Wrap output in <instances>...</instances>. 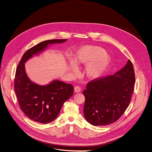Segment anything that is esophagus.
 <instances>
[{
	"label": "esophagus",
	"instance_id": "esophagus-1",
	"mask_svg": "<svg viewBox=\"0 0 152 152\" xmlns=\"http://www.w3.org/2000/svg\"><path fill=\"white\" fill-rule=\"evenodd\" d=\"M74 91L75 93H79L81 91V88L80 86H76L75 88H74Z\"/></svg>",
	"mask_w": 152,
	"mask_h": 152
}]
</instances>
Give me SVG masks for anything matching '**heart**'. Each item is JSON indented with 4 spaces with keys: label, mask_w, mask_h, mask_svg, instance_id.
<instances>
[{
    "label": "heart",
    "mask_w": 152,
    "mask_h": 152,
    "mask_svg": "<svg viewBox=\"0 0 152 152\" xmlns=\"http://www.w3.org/2000/svg\"><path fill=\"white\" fill-rule=\"evenodd\" d=\"M106 55V51L101 48L84 46L76 50L72 62L76 67L87 65L85 71L86 76L90 79H95L104 72L110 63L109 57Z\"/></svg>",
    "instance_id": "b5f03b06"
}]
</instances>
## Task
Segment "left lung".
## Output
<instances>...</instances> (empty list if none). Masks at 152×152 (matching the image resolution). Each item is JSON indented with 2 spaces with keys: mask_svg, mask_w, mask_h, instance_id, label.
<instances>
[{
  "mask_svg": "<svg viewBox=\"0 0 152 152\" xmlns=\"http://www.w3.org/2000/svg\"><path fill=\"white\" fill-rule=\"evenodd\" d=\"M135 81L133 65L129 59L114 75L89 82L83 91L86 121L93 126H106L118 120L129 105Z\"/></svg>",
  "mask_w": 152,
  "mask_h": 152,
  "instance_id": "obj_1",
  "label": "left lung"
}]
</instances>
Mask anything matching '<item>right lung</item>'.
I'll list each match as a JSON object with an SVG mask.
<instances>
[{
  "label": "right lung",
  "instance_id": "1",
  "mask_svg": "<svg viewBox=\"0 0 152 152\" xmlns=\"http://www.w3.org/2000/svg\"><path fill=\"white\" fill-rule=\"evenodd\" d=\"M67 40L55 39L39 42L24 53L17 67L15 93L21 110L34 121L46 124L53 121L64 102L72 96L74 89L72 85L58 80H52L46 85L34 83L26 75L25 63L45 50L49 45L61 44Z\"/></svg>",
  "mask_w": 152,
  "mask_h": 152
}]
</instances>
